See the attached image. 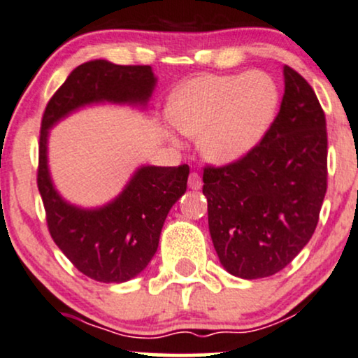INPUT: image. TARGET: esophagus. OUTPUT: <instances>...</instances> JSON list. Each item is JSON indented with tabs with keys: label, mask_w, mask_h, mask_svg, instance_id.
I'll return each instance as SVG.
<instances>
[{
	"label": "esophagus",
	"mask_w": 358,
	"mask_h": 358,
	"mask_svg": "<svg viewBox=\"0 0 358 358\" xmlns=\"http://www.w3.org/2000/svg\"><path fill=\"white\" fill-rule=\"evenodd\" d=\"M201 185H203L201 176L198 175L196 171H192V173H189V176H188V188H192V189H200Z\"/></svg>",
	"instance_id": "34e87169"
}]
</instances>
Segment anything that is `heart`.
I'll use <instances>...</instances> for the list:
<instances>
[{"mask_svg":"<svg viewBox=\"0 0 358 358\" xmlns=\"http://www.w3.org/2000/svg\"><path fill=\"white\" fill-rule=\"evenodd\" d=\"M278 87L264 72L188 80L175 92L169 117L180 132L200 137L198 145L215 164H233L259 142L278 107Z\"/></svg>","mask_w":358,"mask_h":358,"instance_id":"b5f03b06","label":"heart"}]
</instances>
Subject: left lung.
Here are the masks:
<instances>
[{"instance_id":"1","label":"left lung","mask_w":358,"mask_h":358,"mask_svg":"<svg viewBox=\"0 0 358 358\" xmlns=\"http://www.w3.org/2000/svg\"><path fill=\"white\" fill-rule=\"evenodd\" d=\"M279 114L246 155L206 165L208 224L224 269L269 278L309 243L327 192L325 114L309 83L284 66Z\"/></svg>"}]
</instances>
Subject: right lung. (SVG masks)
Returning <instances> with one entry per match:
<instances>
[{
  "label": "right lung",
  "instance_id": "1",
  "mask_svg": "<svg viewBox=\"0 0 358 358\" xmlns=\"http://www.w3.org/2000/svg\"><path fill=\"white\" fill-rule=\"evenodd\" d=\"M153 85L150 66L84 62L49 99L41 120L38 188L48 229L74 268L99 282H124L147 268L170 208L187 192L189 166H143L110 205L79 210L61 200L49 178L48 129L84 103H145Z\"/></svg>",
  "mask_w": 358,
  "mask_h": 358
}]
</instances>
